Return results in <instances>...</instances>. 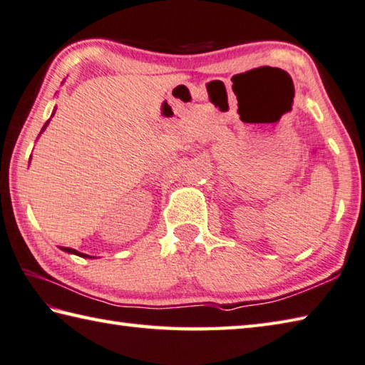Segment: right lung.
<instances>
[{"mask_svg": "<svg viewBox=\"0 0 365 365\" xmlns=\"http://www.w3.org/2000/svg\"><path fill=\"white\" fill-rule=\"evenodd\" d=\"M55 110H56V107L53 109V112H52V115H50V118H52L53 115H55ZM50 118L46 121V125L42 126V130H41V133H44V130L47 128V125L50 123ZM41 135V134H39ZM63 252H66V253H71V255H77V256H81V258H93V256H90V255H85V253H81V252H77V250H74V248H68V247H60Z\"/></svg>", "mask_w": 365, "mask_h": 365, "instance_id": "1", "label": "right lung"}]
</instances>
